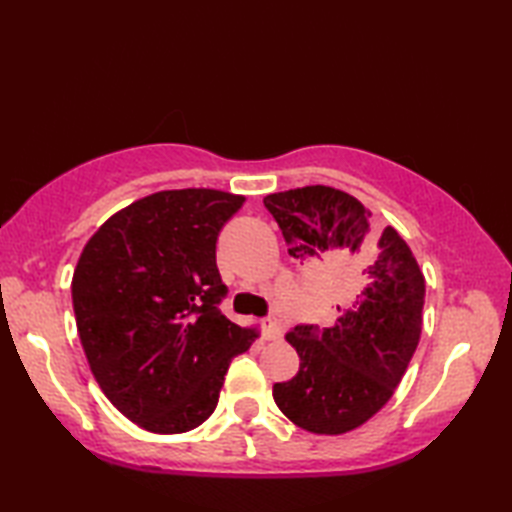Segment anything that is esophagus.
I'll use <instances>...</instances> for the list:
<instances>
[{"label": "esophagus", "mask_w": 512, "mask_h": 512, "mask_svg": "<svg viewBox=\"0 0 512 512\" xmlns=\"http://www.w3.org/2000/svg\"><path fill=\"white\" fill-rule=\"evenodd\" d=\"M264 339L266 341L281 339V328H279L277 321H273V319H266L264 321Z\"/></svg>", "instance_id": "34e87169"}]
</instances>
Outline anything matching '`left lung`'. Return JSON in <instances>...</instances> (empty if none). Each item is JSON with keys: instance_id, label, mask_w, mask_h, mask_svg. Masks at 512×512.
Listing matches in <instances>:
<instances>
[{"instance_id": "obj_1", "label": "left lung", "mask_w": 512, "mask_h": 512, "mask_svg": "<svg viewBox=\"0 0 512 512\" xmlns=\"http://www.w3.org/2000/svg\"><path fill=\"white\" fill-rule=\"evenodd\" d=\"M275 217L297 259L347 257L356 295L330 328L297 325L286 341L299 372L275 383L277 407L297 427L339 436L374 416L394 396L422 332L424 277L396 228H378L354 195L314 187L270 193Z\"/></svg>"}]
</instances>
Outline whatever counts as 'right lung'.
<instances>
[{
  "instance_id": "right-lung-1",
  "label": "right lung",
  "mask_w": 512,
  "mask_h": 512,
  "mask_svg": "<svg viewBox=\"0 0 512 512\" xmlns=\"http://www.w3.org/2000/svg\"><path fill=\"white\" fill-rule=\"evenodd\" d=\"M242 204L215 189L158 191L114 213L76 264L72 306L92 374L147 431L200 427L228 365L257 339L220 310L215 242Z\"/></svg>"
}]
</instances>
